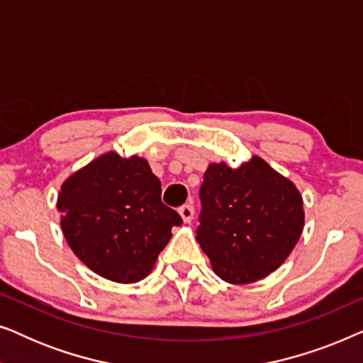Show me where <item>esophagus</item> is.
Returning <instances> with one entry per match:
<instances>
[{
  "label": "esophagus",
  "mask_w": 363,
  "mask_h": 363,
  "mask_svg": "<svg viewBox=\"0 0 363 363\" xmlns=\"http://www.w3.org/2000/svg\"><path fill=\"white\" fill-rule=\"evenodd\" d=\"M178 213H180L183 221L190 223L193 220V215H195V210H193L191 205H183L180 210H178Z\"/></svg>",
  "instance_id": "obj_1"
}]
</instances>
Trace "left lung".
Instances as JSON below:
<instances>
[{
    "label": "left lung",
    "instance_id": "obj_1",
    "mask_svg": "<svg viewBox=\"0 0 363 363\" xmlns=\"http://www.w3.org/2000/svg\"><path fill=\"white\" fill-rule=\"evenodd\" d=\"M196 241L216 276L231 284L259 281L287 259L304 228L294 183L261 157L231 168L211 163L200 188Z\"/></svg>",
    "mask_w": 363,
    "mask_h": 363
}]
</instances>
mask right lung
<instances>
[{"mask_svg": "<svg viewBox=\"0 0 363 363\" xmlns=\"http://www.w3.org/2000/svg\"><path fill=\"white\" fill-rule=\"evenodd\" d=\"M61 228L79 259L108 281L130 284L150 274L182 225L162 203V183L142 157L104 153L62 183Z\"/></svg>", "mask_w": 363, "mask_h": 363, "instance_id": "1", "label": "right lung"}]
</instances>
